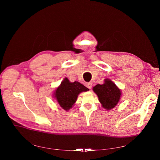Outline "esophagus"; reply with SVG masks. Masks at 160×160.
<instances>
[{
    "label": "esophagus",
    "mask_w": 160,
    "mask_h": 160,
    "mask_svg": "<svg viewBox=\"0 0 160 160\" xmlns=\"http://www.w3.org/2000/svg\"><path fill=\"white\" fill-rule=\"evenodd\" d=\"M85 86L90 89L92 88V83H85Z\"/></svg>",
    "instance_id": "34e87169"
}]
</instances>
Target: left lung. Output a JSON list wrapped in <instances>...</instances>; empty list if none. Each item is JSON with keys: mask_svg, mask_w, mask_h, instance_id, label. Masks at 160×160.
<instances>
[{"mask_svg": "<svg viewBox=\"0 0 160 160\" xmlns=\"http://www.w3.org/2000/svg\"><path fill=\"white\" fill-rule=\"evenodd\" d=\"M93 91L98 95L100 103L106 109L113 108L119 102L121 91L109 79H105V83L103 85H95L93 88Z\"/></svg>", "mask_w": 160, "mask_h": 160, "instance_id": "obj_1", "label": "left lung"}]
</instances>
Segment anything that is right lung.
Returning <instances> with one entry per match:
<instances>
[{
  "mask_svg": "<svg viewBox=\"0 0 160 160\" xmlns=\"http://www.w3.org/2000/svg\"><path fill=\"white\" fill-rule=\"evenodd\" d=\"M83 85L77 81L71 83L67 78L61 82V85L55 92V97L61 107L67 111L75 103L77 96L83 91H88Z\"/></svg>",
  "mask_w": 160,
  "mask_h": 160,
  "instance_id": "right-lung-1",
  "label": "right lung"
}]
</instances>
